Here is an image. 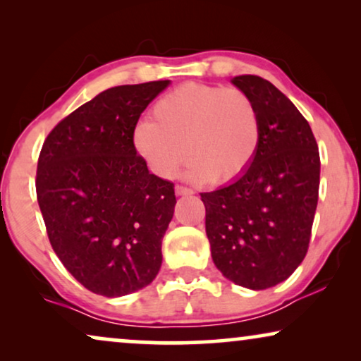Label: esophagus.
<instances>
[{"label":"esophagus","mask_w":361,"mask_h":361,"mask_svg":"<svg viewBox=\"0 0 361 361\" xmlns=\"http://www.w3.org/2000/svg\"><path fill=\"white\" fill-rule=\"evenodd\" d=\"M194 194V190L184 185H176V195H190Z\"/></svg>","instance_id":"34e87169"}]
</instances>
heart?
<instances>
[{"label": "heart", "instance_id": "1", "mask_svg": "<svg viewBox=\"0 0 361 361\" xmlns=\"http://www.w3.org/2000/svg\"><path fill=\"white\" fill-rule=\"evenodd\" d=\"M259 137V113L248 93L187 82L154 103L151 121L137 123L131 142L152 174L172 177L187 152V179L220 185L250 169Z\"/></svg>", "mask_w": 361, "mask_h": 361}]
</instances>
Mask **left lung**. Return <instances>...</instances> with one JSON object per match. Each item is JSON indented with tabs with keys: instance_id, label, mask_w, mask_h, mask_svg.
<instances>
[{
	"instance_id": "obj_1",
	"label": "left lung",
	"mask_w": 361,
	"mask_h": 361,
	"mask_svg": "<svg viewBox=\"0 0 361 361\" xmlns=\"http://www.w3.org/2000/svg\"><path fill=\"white\" fill-rule=\"evenodd\" d=\"M259 113V147L250 169L200 194L212 259L226 279L248 289L283 283L302 263L319 200L320 157L309 123L273 83L238 75Z\"/></svg>"
}]
</instances>
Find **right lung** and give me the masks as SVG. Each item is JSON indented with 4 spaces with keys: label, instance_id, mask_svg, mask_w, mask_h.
<instances>
[{
    "label": "right lung",
    "instance_id": "add662e5",
    "mask_svg": "<svg viewBox=\"0 0 361 361\" xmlns=\"http://www.w3.org/2000/svg\"><path fill=\"white\" fill-rule=\"evenodd\" d=\"M169 80L120 85L63 118L44 141L36 192L47 236L92 293L120 298L152 283L174 215V184L133 149L141 113Z\"/></svg>",
    "mask_w": 361,
    "mask_h": 361
}]
</instances>
